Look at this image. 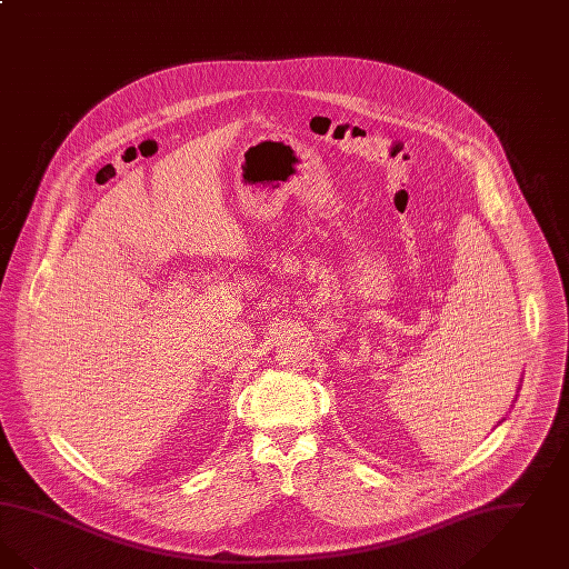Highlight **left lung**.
I'll return each mask as SVG.
<instances>
[{
    "label": "left lung",
    "instance_id": "obj_1",
    "mask_svg": "<svg viewBox=\"0 0 569 569\" xmlns=\"http://www.w3.org/2000/svg\"><path fill=\"white\" fill-rule=\"evenodd\" d=\"M517 389H521V386L517 387ZM510 407H512V405H510ZM501 421H503V419H501ZM500 421V423H501Z\"/></svg>",
    "mask_w": 569,
    "mask_h": 569
}]
</instances>
